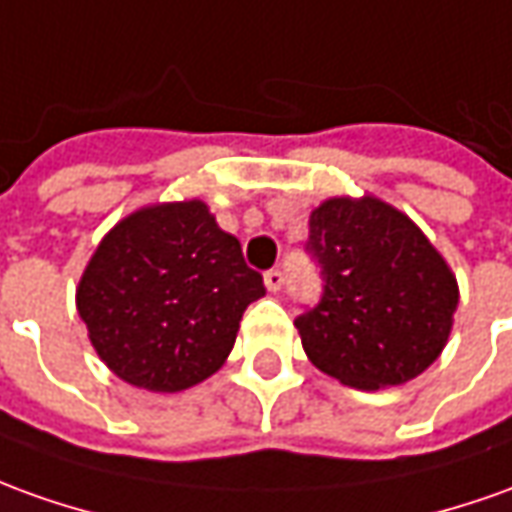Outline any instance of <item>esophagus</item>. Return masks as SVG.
I'll return each mask as SVG.
<instances>
[{
  "instance_id": "1",
  "label": "esophagus",
  "mask_w": 512,
  "mask_h": 512,
  "mask_svg": "<svg viewBox=\"0 0 512 512\" xmlns=\"http://www.w3.org/2000/svg\"><path fill=\"white\" fill-rule=\"evenodd\" d=\"M264 287L270 292L281 290V287H284V273H281V270H267V273H264Z\"/></svg>"
}]
</instances>
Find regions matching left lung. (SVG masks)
<instances>
[{
	"mask_svg": "<svg viewBox=\"0 0 512 512\" xmlns=\"http://www.w3.org/2000/svg\"><path fill=\"white\" fill-rule=\"evenodd\" d=\"M323 295L295 326L309 362L357 390L415 379L440 357L457 278L415 222L379 197H329L309 214Z\"/></svg>",
	"mask_w": 512,
	"mask_h": 512,
	"instance_id": "obj_1",
	"label": "left lung"
}]
</instances>
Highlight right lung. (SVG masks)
<instances>
[{
    "label": "right lung",
    "mask_w": 512,
    "mask_h": 512,
    "mask_svg": "<svg viewBox=\"0 0 512 512\" xmlns=\"http://www.w3.org/2000/svg\"><path fill=\"white\" fill-rule=\"evenodd\" d=\"M262 295L239 239L203 200H183L144 206L102 236L77 284V312L122 382L178 393L222 368L242 312Z\"/></svg>",
    "instance_id": "obj_1"
}]
</instances>
